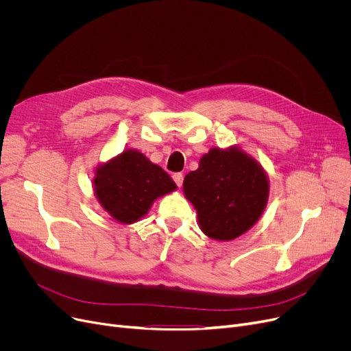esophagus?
<instances>
[{
    "mask_svg": "<svg viewBox=\"0 0 351 351\" xmlns=\"http://www.w3.org/2000/svg\"><path fill=\"white\" fill-rule=\"evenodd\" d=\"M173 180L176 182V185L180 188L183 185V175L182 173H175L173 175Z\"/></svg>",
    "mask_w": 351,
    "mask_h": 351,
    "instance_id": "1",
    "label": "esophagus"
}]
</instances>
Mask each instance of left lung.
Returning a JSON list of instances; mask_svg holds the SVG:
<instances>
[{"label":"left lung","mask_w":351,"mask_h":351,"mask_svg":"<svg viewBox=\"0 0 351 351\" xmlns=\"http://www.w3.org/2000/svg\"><path fill=\"white\" fill-rule=\"evenodd\" d=\"M197 210L200 229L216 241H232L261 217L269 195L266 173L241 149H210L183 180Z\"/></svg>","instance_id":"left-lung-1"}]
</instances>
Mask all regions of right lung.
<instances>
[{"mask_svg":"<svg viewBox=\"0 0 351 351\" xmlns=\"http://www.w3.org/2000/svg\"><path fill=\"white\" fill-rule=\"evenodd\" d=\"M95 193L102 208L121 223H134L152 202L176 189L160 166L136 151H125L97 169Z\"/></svg>","mask_w":351,"mask_h":351,"instance_id":"1","label":"right lung"}]
</instances>
